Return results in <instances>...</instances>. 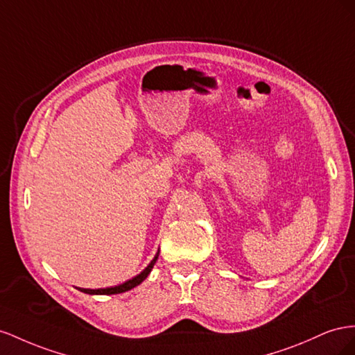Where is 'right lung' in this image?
<instances>
[{"label": "right lung", "instance_id": "add662e5", "mask_svg": "<svg viewBox=\"0 0 355 355\" xmlns=\"http://www.w3.org/2000/svg\"><path fill=\"white\" fill-rule=\"evenodd\" d=\"M157 257H159V251L156 252V256L153 257V260L148 263V266L143 272L138 273V275L134 277L132 279L125 281L123 284H119V286H114V287H107V288H98V290H90V288H78V290L86 293V295H119V293H125L128 290H132L134 287L139 286L141 282H143L148 277V273L151 272V269H153Z\"/></svg>", "mask_w": 355, "mask_h": 355}]
</instances>
